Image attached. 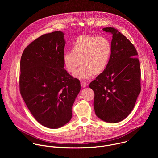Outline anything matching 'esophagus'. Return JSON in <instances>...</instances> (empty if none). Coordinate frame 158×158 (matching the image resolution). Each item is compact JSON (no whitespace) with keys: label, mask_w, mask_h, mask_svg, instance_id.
I'll use <instances>...</instances> for the list:
<instances>
[{"label":"esophagus","mask_w":158,"mask_h":158,"mask_svg":"<svg viewBox=\"0 0 158 158\" xmlns=\"http://www.w3.org/2000/svg\"><path fill=\"white\" fill-rule=\"evenodd\" d=\"M81 85L82 87H85L87 85V84H86V82L85 81H82L81 83Z\"/></svg>","instance_id":"esophagus-1"}]
</instances>
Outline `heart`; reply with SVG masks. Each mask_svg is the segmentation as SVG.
<instances>
[{
  "label": "heart",
  "instance_id": "obj_1",
  "mask_svg": "<svg viewBox=\"0 0 158 158\" xmlns=\"http://www.w3.org/2000/svg\"><path fill=\"white\" fill-rule=\"evenodd\" d=\"M72 50L65 52L63 62L67 71L79 79H87L106 68L111 54V44L103 36L82 35L73 44Z\"/></svg>",
  "mask_w": 158,
  "mask_h": 158
}]
</instances>
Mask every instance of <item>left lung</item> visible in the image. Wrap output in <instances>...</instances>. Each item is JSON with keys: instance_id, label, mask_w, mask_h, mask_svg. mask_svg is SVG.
<instances>
[{"instance_id": "1", "label": "left lung", "mask_w": 158, "mask_h": 158, "mask_svg": "<svg viewBox=\"0 0 158 158\" xmlns=\"http://www.w3.org/2000/svg\"><path fill=\"white\" fill-rule=\"evenodd\" d=\"M111 54L106 69L89 84L94 92V107L101 120L116 123L133 109L141 92V68L137 51L123 34L113 27Z\"/></svg>"}]
</instances>
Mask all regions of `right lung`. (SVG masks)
Returning <instances> with one entry per match:
<instances>
[{
  "label": "right lung",
  "instance_id": "add662e5",
  "mask_svg": "<svg viewBox=\"0 0 158 158\" xmlns=\"http://www.w3.org/2000/svg\"><path fill=\"white\" fill-rule=\"evenodd\" d=\"M64 34H44L22 53L19 87L34 118L42 126L60 127L72 118V106L81 90L80 81L64 68Z\"/></svg>",
  "mask_w": 158,
  "mask_h": 158
}]
</instances>
